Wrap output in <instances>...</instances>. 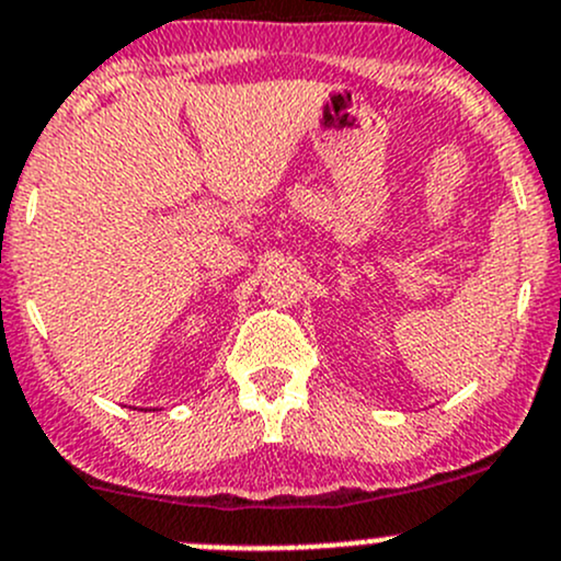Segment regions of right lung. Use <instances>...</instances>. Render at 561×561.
<instances>
[{"label": "right lung", "mask_w": 561, "mask_h": 561, "mask_svg": "<svg viewBox=\"0 0 561 561\" xmlns=\"http://www.w3.org/2000/svg\"><path fill=\"white\" fill-rule=\"evenodd\" d=\"M152 411H156V409H152Z\"/></svg>", "instance_id": "1"}]
</instances>
